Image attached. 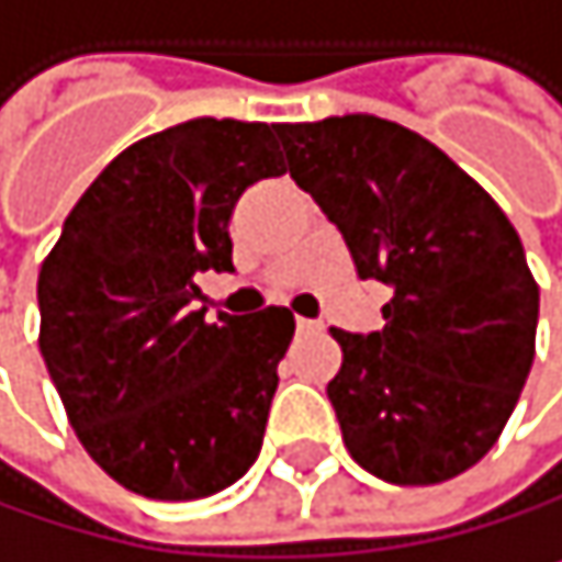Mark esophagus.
<instances>
[{
	"label": "esophagus",
	"mask_w": 562,
	"mask_h": 562,
	"mask_svg": "<svg viewBox=\"0 0 562 562\" xmlns=\"http://www.w3.org/2000/svg\"><path fill=\"white\" fill-rule=\"evenodd\" d=\"M294 325H297V331H318V328H322V325L312 322V318H294Z\"/></svg>",
	"instance_id": "34e87169"
}]
</instances>
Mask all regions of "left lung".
I'll list each match as a JSON object with an SVG mask.
<instances>
[{"mask_svg":"<svg viewBox=\"0 0 562 562\" xmlns=\"http://www.w3.org/2000/svg\"><path fill=\"white\" fill-rule=\"evenodd\" d=\"M278 133L358 278L392 288L382 331L331 328L345 449L385 483H446L496 446L537 355L540 284L519 234L462 167L392 120L348 113Z\"/></svg>","mask_w":562,"mask_h":562,"instance_id":"left-lung-1","label":"left lung"}]
</instances>
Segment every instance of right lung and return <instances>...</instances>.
Segmentation results:
<instances>
[{
    "instance_id": "1",
    "label": "right lung",
    "mask_w": 562,
    "mask_h": 562,
    "mask_svg": "<svg viewBox=\"0 0 562 562\" xmlns=\"http://www.w3.org/2000/svg\"><path fill=\"white\" fill-rule=\"evenodd\" d=\"M278 126L198 116L136 139L40 268V351L66 418L136 496H214L261 452L294 315L271 304L207 322L193 278L234 271L237 198L288 170Z\"/></svg>"
}]
</instances>
